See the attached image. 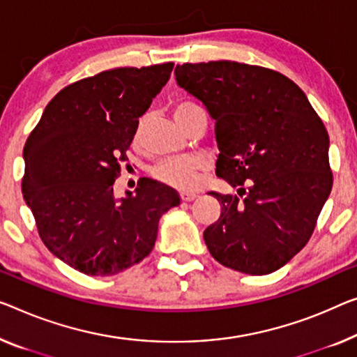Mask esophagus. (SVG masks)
I'll use <instances>...</instances> for the list:
<instances>
[{
	"instance_id": "34e87169",
	"label": "esophagus",
	"mask_w": 357,
	"mask_h": 357,
	"mask_svg": "<svg viewBox=\"0 0 357 357\" xmlns=\"http://www.w3.org/2000/svg\"><path fill=\"white\" fill-rule=\"evenodd\" d=\"M197 199V194L195 192H181V200L183 202H192Z\"/></svg>"
}]
</instances>
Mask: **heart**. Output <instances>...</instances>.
<instances>
[{
  "instance_id": "1",
  "label": "heart",
  "mask_w": 357,
  "mask_h": 357,
  "mask_svg": "<svg viewBox=\"0 0 357 357\" xmlns=\"http://www.w3.org/2000/svg\"><path fill=\"white\" fill-rule=\"evenodd\" d=\"M195 109L199 107L192 102H179L176 107H174V119L176 120L183 119V116L190 114V112ZM142 125H144V120H139V123L136 125V130H135L136 144L141 137ZM205 167H206V162L202 157H197V155L174 157V158H168V160H165L158 165V167L153 169V176L165 184L174 185V188L190 189L199 183V174L204 172Z\"/></svg>"
}]
</instances>
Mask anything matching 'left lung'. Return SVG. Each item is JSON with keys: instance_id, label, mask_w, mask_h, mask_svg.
<instances>
[{"instance_id": "left-lung-1", "label": "left lung", "mask_w": 357, "mask_h": 357, "mask_svg": "<svg viewBox=\"0 0 357 357\" xmlns=\"http://www.w3.org/2000/svg\"><path fill=\"white\" fill-rule=\"evenodd\" d=\"M179 88L215 120L221 215L204 232L211 257L250 275L280 269L310 241L332 190L328 135L306 94L269 68L232 61L183 63Z\"/></svg>"}]
</instances>
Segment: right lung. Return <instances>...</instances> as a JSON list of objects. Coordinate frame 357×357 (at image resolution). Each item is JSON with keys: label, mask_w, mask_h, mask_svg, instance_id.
<instances>
[{"label": "right lung", "mask_w": 357, "mask_h": 357, "mask_svg": "<svg viewBox=\"0 0 357 357\" xmlns=\"http://www.w3.org/2000/svg\"><path fill=\"white\" fill-rule=\"evenodd\" d=\"M174 63L123 67L57 93L24 147L22 194L41 241L86 275H114L152 252L158 221L179 205L176 190L142 178L116 199L114 183Z\"/></svg>", "instance_id": "right-lung-1"}]
</instances>
